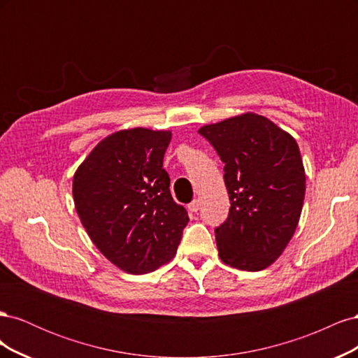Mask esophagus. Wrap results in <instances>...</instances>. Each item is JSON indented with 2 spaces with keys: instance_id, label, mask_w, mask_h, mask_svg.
<instances>
[{
  "instance_id": "obj_1",
  "label": "esophagus",
  "mask_w": 358,
  "mask_h": 358,
  "mask_svg": "<svg viewBox=\"0 0 358 358\" xmlns=\"http://www.w3.org/2000/svg\"><path fill=\"white\" fill-rule=\"evenodd\" d=\"M200 208H201V203H200V200H192L189 204H188V210L189 212H192V213H197L199 210H200Z\"/></svg>"
}]
</instances>
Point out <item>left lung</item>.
Here are the masks:
<instances>
[{"label": "left lung", "instance_id": "left-lung-1", "mask_svg": "<svg viewBox=\"0 0 358 358\" xmlns=\"http://www.w3.org/2000/svg\"><path fill=\"white\" fill-rule=\"evenodd\" d=\"M199 133L225 164L231 206L215 229L220 258L246 272L263 270L282 254L299 224L306 189L299 145L255 113L204 125Z\"/></svg>", "mask_w": 358, "mask_h": 358}]
</instances>
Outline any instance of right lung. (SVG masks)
I'll list each match as a JSON object with an SVG mask.
<instances>
[{"label":"right lung","mask_w":358,"mask_h":358,"mask_svg":"<svg viewBox=\"0 0 358 358\" xmlns=\"http://www.w3.org/2000/svg\"><path fill=\"white\" fill-rule=\"evenodd\" d=\"M170 131L122 129L94 148L73 179L79 218L100 252L133 275L176 255L189 218L173 200L162 159Z\"/></svg>","instance_id":"1"}]
</instances>
